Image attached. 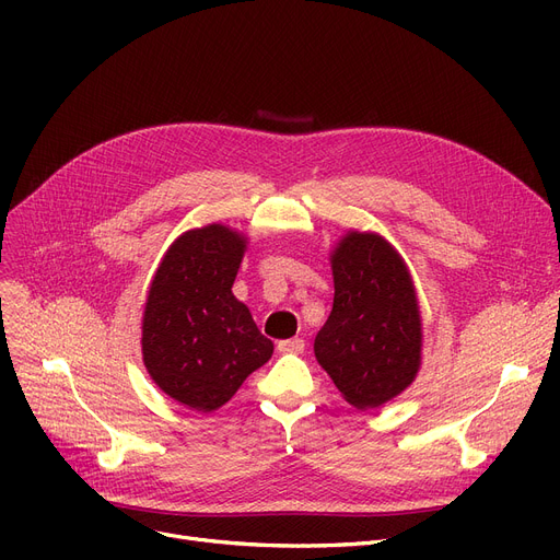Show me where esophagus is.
Segmentation results:
<instances>
[{"label": "esophagus", "mask_w": 560, "mask_h": 560, "mask_svg": "<svg viewBox=\"0 0 560 560\" xmlns=\"http://www.w3.org/2000/svg\"><path fill=\"white\" fill-rule=\"evenodd\" d=\"M304 340L302 338H290V340H281L277 345V349L281 351V354H302L304 351Z\"/></svg>", "instance_id": "obj_1"}]
</instances>
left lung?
Here are the masks:
<instances>
[{"mask_svg": "<svg viewBox=\"0 0 560 560\" xmlns=\"http://www.w3.org/2000/svg\"><path fill=\"white\" fill-rule=\"evenodd\" d=\"M334 308L315 359L345 401L378 408L413 384L422 365V315L401 254L374 231L349 229L329 254Z\"/></svg>", "mask_w": 560, "mask_h": 560, "instance_id": "8db88e82", "label": "left lung"}]
</instances>
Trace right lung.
<instances>
[{"mask_svg": "<svg viewBox=\"0 0 560 560\" xmlns=\"http://www.w3.org/2000/svg\"><path fill=\"white\" fill-rule=\"evenodd\" d=\"M247 235L213 222L184 231L163 254L142 311V363L174 401L211 413L270 361L249 308L231 285Z\"/></svg>", "mask_w": 560, "mask_h": 560, "instance_id": "add662e5", "label": "right lung"}]
</instances>
